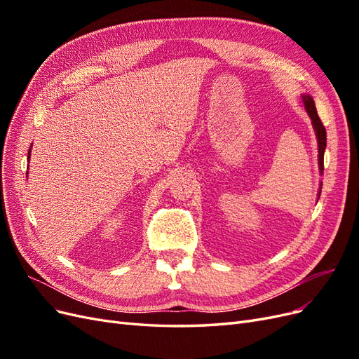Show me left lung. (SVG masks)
Returning a JSON list of instances; mask_svg holds the SVG:
<instances>
[{
    "label": "left lung",
    "instance_id": "obj_1",
    "mask_svg": "<svg viewBox=\"0 0 359 359\" xmlns=\"http://www.w3.org/2000/svg\"><path fill=\"white\" fill-rule=\"evenodd\" d=\"M302 102L304 106H306V111L311 119V124L314 132H316V137H318V148H319V170L320 173L323 172V154H325V148H327V130H325L320 118L318 115L316 106H314V100L313 97H310L309 94H302ZM322 186V184H320ZM322 189V187H320ZM319 196H320V190H319Z\"/></svg>",
    "mask_w": 359,
    "mask_h": 359
}]
</instances>
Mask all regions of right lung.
<instances>
[{"mask_svg":"<svg viewBox=\"0 0 359 359\" xmlns=\"http://www.w3.org/2000/svg\"><path fill=\"white\" fill-rule=\"evenodd\" d=\"M29 153H31V149H29V151H28V160H29Z\"/></svg>","mask_w":359,"mask_h":359,"instance_id":"1","label":"right lung"}]
</instances>
